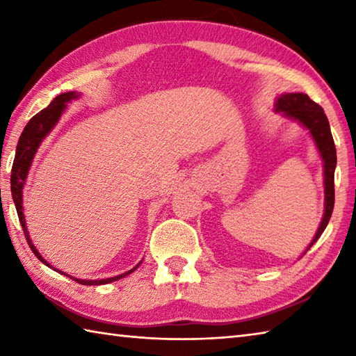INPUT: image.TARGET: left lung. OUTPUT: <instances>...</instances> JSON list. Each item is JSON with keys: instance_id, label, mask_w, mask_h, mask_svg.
<instances>
[{"instance_id": "8db88e82", "label": "left lung", "mask_w": 356, "mask_h": 356, "mask_svg": "<svg viewBox=\"0 0 356 356\" xmlns=\"http://www.w3.org/2000/svg\"><path fill=\"white\" fill-rule=\"evenodd\" d=\"M278 111H283L286 116H289L300 124H303L309 131H311L312 138L316 143L320 154L324 161V190H326V207H324V216L318 231H316L312 243L309 245L307 249L320 238L323 231L330 220L332 211H334L335 203V185H334V176H335V166H337V149L335 142L332 138L329 120L324 115V110L318 104L314 102L311 97L305 93H286L278 97L275 104ZM306 249V251H307Z\"/></svg>"}]
</instances>
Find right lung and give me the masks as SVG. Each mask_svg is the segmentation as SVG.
I'll list each match as a JSON object with an SVG mask.
<instances>
[{"label":"right lung","instance_id":"right-lung-1","mask_svg":"<svg viewBox=\"0 0 356 356\" xmlns=\"http://www.w3.org/2000/svg\"><path fill=\"white\" fill-rule=\"evenodd\" d=\"M74 97H78L76 92L59 95L49 104L47 108L41 110L38 115H35L32 119L29 120L27 125L24 127V131L21 133V138L18 140V147H17V154H15V161H13V166H12V177H10L12 197L15 202V207H17L19 223L22 226V231H24V236H26V240H27L30 249H32L38 259H40L44 264H47V266H50V264L42 259L40 252L36 251V248L33 246V243L30 241V237H29L26 222H24V214H22V186H24L30 163H32V159L36 153L38 147H40V143L42 142L45 136L50 133L51 128L56 125L59 118H61V115H63L64 108L67 107L65 104L74 99ZM139 264L136 268H133L131 270L125 272V274H120L118 277H111V278H105V280H79V278H73V277H70V278L74 280V282H78L79 284H88V286L107 284L111 282H116V280H119V278H124L128 274H131L133 270L139 268ZM58 272H61V270H58ZM61 274H64V272H61Z\"/></svg>","mask_w":356,"mask_h":356}]
</instances>
